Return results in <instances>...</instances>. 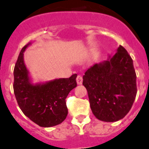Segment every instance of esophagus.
Returning <instances> with one entry per match:
<instances>
[{"label":"esophagus","instance_id":"obj_1","mask_svg":"<svg viewBox=\"0 0 149 149\" xmlns=\"http://www.w3.org/2000/svg\"><path fill=\"white\" fill-rule=\"evenodd\" d=\"M77 83L78 85H81L82 83H83V77H81V76H77Z\"/></svg>","mask_w":149,"mask_h":149}]
</instances>
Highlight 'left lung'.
Wrapping results in <instances>:
<instances>
[{"mask_svg": "<svg viewBox=\"0 0 149 149\" xmlns=\"http://www.w3.org/2000/svg\"><path fill=\"white\" fill-rule=\"evenodd\" d=\"M90 108L98 119L116 122L123 118L135 101L137 87L133 61L119 46L114 55L90 66L83 77Z\"/></svg>", "mask_w": 149, "mask_h": 149, "instance_id": "obj_1", "label": "left lung"}]
</instances>
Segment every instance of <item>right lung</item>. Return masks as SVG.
<instances>
[{
	"mask_svg": "<svg viewBox=\"0 0 149 149\" xmlns=\"http://www.w3.org/2000/svg\"><path fill=\"white\" fill-rule=\"evenodd\" d=\"M31 44L23 47L14 66V95L20 109L31 121L40 127L55 126L67 116L66 98L77 86V75L33 83L24 58V53Z\"/></svg>",
	"mask_w": 149,
	"mask_h": 149,
	"instance_id": "obj_1",
	"label": "right lung"
}]
</instances>
